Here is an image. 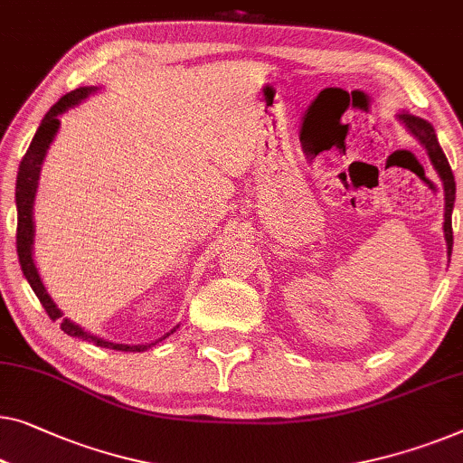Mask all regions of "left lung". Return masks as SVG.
Wrapping results in <instances>:
<instances>
[{"label":"left lung","instance_id":"8db88e82","mask_svg":"<svg viewBox=\"0 0 463 463\" xmlns=\"http://www.w3.org/2000/svg\"><path fill=\"white\" fill-rule=\"evenodd\" d=\"M399 118L403 120L407 125V129H410L415 137L420 139L421 144L426 146L428 150V156H430L434 169L439 171L440 179H443V185H445V240H447V254L451 257V248H453V227H451V213H453V204H455V179H453V171L451 166H449V160L440 150L439 146V139H437V133H434L432 125L428 123L424 118H418V117H411V115H399Z\"/></svg>","mask_w":463,"mask_h":463}]
</instances>
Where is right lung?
Returning a JSON list of instances; mask_svg holds the SVG:
<instances>
[{"instance_id": "obj_1", "label": "right lung", "mask_w": 463, "mask_h": 463, "mask_svg": "<svg viewBox=\"0 0 463 463\" xmlns=\"http://www.w3.org/2000/svg\"><path fill=\"white\" fill-rule=\"evenodd\" d=\"M93 91V87H79V90L66 93L58 99L56 104L48 110V115L43 117L42 125L33 137V142L29 146V150L20 160L18 166V177H16V209H18V225H16V252H18V260H20V269H23L24 278L29 279V284L33 288V292L37 294L39 303L43 305V309L48 311L50 319H60L62 317V311L53 305V300L50 298V294L45 292L43 281L39 278L37 267L33 263V200H35V192H37V179H39V171H42V163L45 158V152H48L50 144L53 136L58 131V115H62L64 110H69L71 106H75L81 102L83 98L90 96ZM60 327L69 334V336L87 340V343H93L98 346L104 348H115V351H146L150 345H117V343H109V340L93 336V334H87L83 327H79L72 324L71 319H62Z\"/></svg>"}]
</instances>
